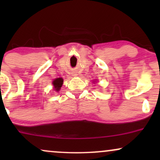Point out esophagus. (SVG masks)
Segmentation results:
<instances>
[{
	"label": "esophagus",
	"mask_w": 160,
	"mask_h": 160,
	"mask_svg": "<svg viewBox=\"0 0 160 160\" xmlns=\"http://www.w3.org/2000/svg\"><path fill=\"white\" fill-rule=\"evenodd\" d=\"M74 76H76V75H74Z\"/></svg>",
	"instance_id": "34e87169"
}]
</instances>
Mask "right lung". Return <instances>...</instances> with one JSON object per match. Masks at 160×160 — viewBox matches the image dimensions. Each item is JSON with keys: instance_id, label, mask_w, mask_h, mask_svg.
Masks as SVG:
<instances>
[{"instance_id": "1", "label": "right lung", "mask_w": 160, "mask_h": 160, "mask_svg": "<svg viewBox=\"0 0 160 160\" xmlns=\"http://www.w3.org/2000/svg\"><path fill=\"white\" fill-rule=\"evenodd\" d=\"M62 84H63V79L61 78L55 79V80L52 81V85L54 86V89L56 91L60 90Z\"/></svg>"}]
</instances>
